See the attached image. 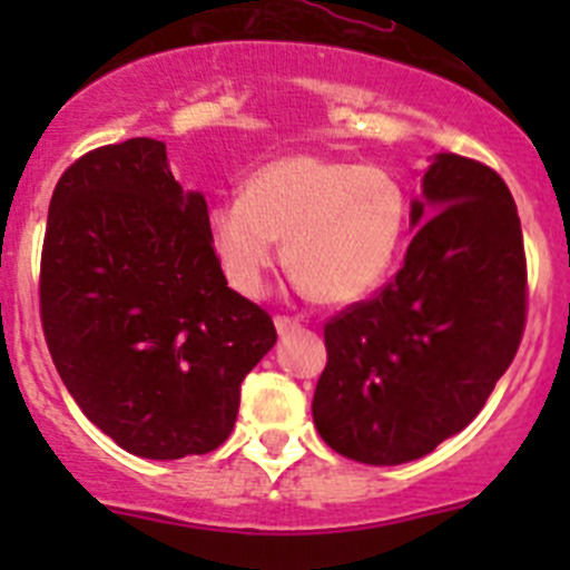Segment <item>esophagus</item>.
Masks as SVG:
<instances>
[{
	"instance_id": "34e87169",
	"label": "esophagus",
	"mask_w": 570,
	"mask_h": 570,
	"mask_svg": "<svg viewBox=\"0 0 570 570\" xmlns=\"http://www.w3.org/2000/svg\"><path fill=\"white\" fill-rule=\"evenodd\" d=\"M297 327H301V320L284 317V314H278V317H275V331H278L281 336H286V333L297 331Z\"/></svg>"
}]
</instances>
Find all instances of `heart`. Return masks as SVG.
<instances>
[{
	"mask_svg": "<svg viewBox=\"0 0 570 570\" xmlns=\"http://www.w3.org/2000/svg\"><path fill=\"white\" fill-rule=\"evenodd\" d=\"M209 243L228 284L256 297L281 258L325 306H350L383 284L407 228V195L377 165L295 154L264 165L209 209Z\"/></svg>",
	"mask_w": 570,
	"mask_h": 570,
	"instance_id": "obj_1",
	"label": "heart"
}]
</instances>
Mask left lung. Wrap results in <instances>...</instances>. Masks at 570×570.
Returning a JSON list of instances; mask_svg holds the SVG:
<instances>
[{
    "instance_id": "8db88e82",
    "label": "left lung",
    "mask_w": 570,
    "mask_h": 570,
    "mask_svg": "<svg viewBox=\"0 0 570 570\" xmlns=\"http://www.w3.org/2000/svg\"><path fill=\"white\" fill-rule=\"evenodd\" d=\"M411 223L400 273L327 320L312 402L322 441L370 465L416 461L461 433L524 336V237L502 176L439 154Z\"/></svg>"
}]
</instances>
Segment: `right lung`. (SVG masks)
I'll return each instance as SVG.
<instances>
[{
  "label": "right lung",
  "instance_id": "add662e5",
  "mask_svg": "<svg viewBox=\"0 0 570 570\" xmlns=\"http://www.w3.org/2000/svg\"><path fill=\"white\" fill-rule=\"evenodd\" d=\"M206 220V198L184 193L151 137L88 151L51 195L46 344L85 416L137 458L217 450L245 375L278 338L228 286Z\"/></svg>",
  "mask_w": 570,
  "mask_h": 570
}]
</instances>
